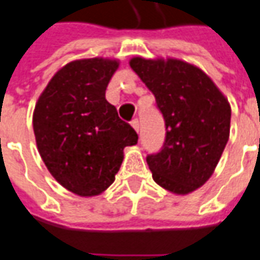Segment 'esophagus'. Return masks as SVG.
Returning <instances> with one entry per match:
<instances>
[{
    "label": "esophagus",
    "mask_w": 260,
    "mask_h": 260,
    "mask_svg": "<svg viewBox=\"0 0 260 260\" xmlns=\"http://www.w3.org/2000/svg\"><path fill=\"white\" fill-rule=\"evenodd\" d=\"M131 125H132V128H134L136 132H139V121H138V119H132Z\"/></svg>",
    "instance_id": "1"
}]
</instances>
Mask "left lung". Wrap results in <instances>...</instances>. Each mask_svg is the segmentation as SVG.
Listing matches in <instances>:
<instances>
[{
	"label": "left lung",
	"mask_w": 260,
	"mask_h": 260,
	"mask_svg": "<svg viewBox=\"0 0 260 260\" xmlns=\"http://www.w3.org/2000/svg\"><path fill=\"white\" fill-rule=\"evenodd\" d=\"M129 66L150 91L163 115L166 139L148 155L153 180L174 194L206 183L230 138L231 107L201 69L179 59L132 57Z\"/></svg>",
	"instance_id": "obj_1"
}]
</instances>
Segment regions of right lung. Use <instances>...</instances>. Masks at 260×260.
I'll return each mask as SVG.
<instances>
[{
    "mask_svg": "<svg viewBox=\"0 0 260 260\" xmlns=\"http://www.w3.org/2000/svg\"><path fill=\"white\" fill-rule=\"evenodd\" d=\"M115 59H81L54 74L38 100L34 132L42 160L69 191L91 197L115 180L124 148L138 142L129 124L105 100Z\"/></svg>",
    "mask_w": 260,
    "mask_h": 260,
    "instance_id": "right-lung-1",
    "label": "right lung"
}]
</instances>
